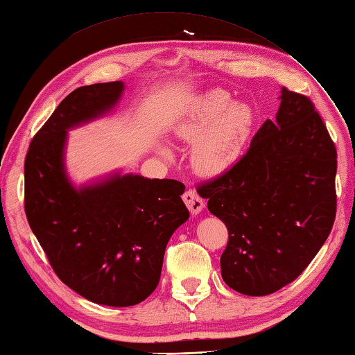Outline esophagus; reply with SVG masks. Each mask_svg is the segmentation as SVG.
I'll list each match as a JSON object with an SVG mask.
<instances>
[{
	"label": "esophagus",
	"mask_w": 355,
	"mask_h": 355,
	"mask_svg": "<svg viewBox=\"0 0 355 355\" xmlns=\"http://www.w3.org/2000/svg\"><path fill=\"white\" fill-rule=\"evenodd\" d=\"M183 201L186 202V206H187V209L191 210L192 215L200 214L201 210H202V207H205V201H202V198L200 197V195L195 192V191H192V189L186 191L183 193Z\"/></svg>",
	"instance_id": "1"
}]
</instances>
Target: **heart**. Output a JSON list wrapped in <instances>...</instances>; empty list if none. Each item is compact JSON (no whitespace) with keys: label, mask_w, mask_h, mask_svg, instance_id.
Instances as JSON below:
<instances>
[{"label":"heart","mask_w":355,"mask_h":355,"mask_svg":"<svg viewBox=\"0 0 355 355\" xmlns=\"http://www.w3.org/2000/svg\"><path fill=\"white\" fill-rule=\"evenodd\" d=\"M253 114L243 103L232 105L223 92H210L195 105L177 135L195 141L192 164L202 175H218L238 162L250 135Z\"/></svg>","instance_id":"heart-1"}]
</instances>
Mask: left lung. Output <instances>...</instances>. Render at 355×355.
I'll use <instances>...</instances> for the list:
<instances>
[{
  "instance_id": "8db88e82",
  "label": "left lung",
  "mask_w": 355,
  "mask_h": 355,
  "mask_svg": "<svg viewBox=\"0 0 355 355\" xmlns=\"http://www.w3.org/2000/svg\"><path fill=\"white\" fill-rule=\"evenodd\" d=\"M267 119L229 171L198 186L229 232L221 276L247 296L293 282L325 243L336 220L337 153L306 96L282 88Z\"/></svg>"
}]
</instances>
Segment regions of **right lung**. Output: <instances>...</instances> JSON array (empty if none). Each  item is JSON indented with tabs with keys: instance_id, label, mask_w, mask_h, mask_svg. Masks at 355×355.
<instances>
[{
	"instance_id": "add662e5",
	"label": "right lung",
	"mask_w": 355,
	"mask_h": 355,
	"mask_svg": "<svg viewBox=\"0 0 355 355\" xmlns=\"http://www.w3.org/2000/svg\"><path fill=\"white\" fill-rule=\"evenodd\" d=\"M123 82L76 88L36 132L24 163L30 229L61 281L94 304H140L160 281L168 241L187 221L177 180L111 175L76 189L64 166L67 131L107 114Z\"/></svg>"
}]
</instances>
